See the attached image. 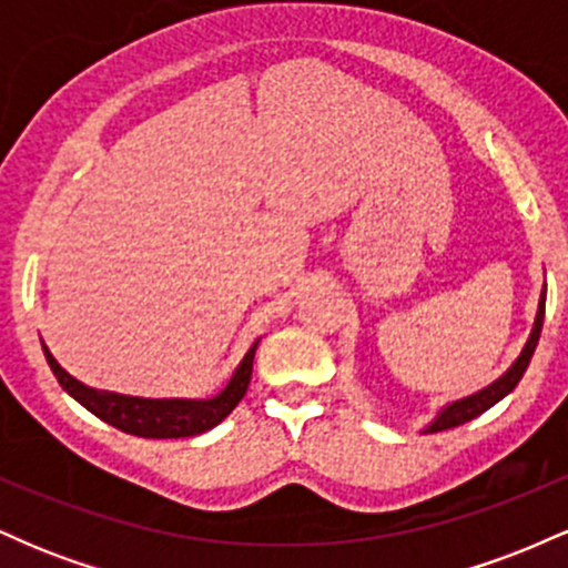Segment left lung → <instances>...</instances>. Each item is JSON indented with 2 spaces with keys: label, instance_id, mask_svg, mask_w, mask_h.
Masks as SVG:
<instances>
[{
  "label": "left lung",
  "instance_id": "left-lung-1",
  "mask_svg": "<svg viewBox=\"0 0 568 568\" xmlns=\"http://www.w3.org/2000/svg\"><path fill=\"white\" fill-rule=\"evenodd\" d=\"M542 321H545V293H542V298H539V312H537V321H534L529 342H526L524 352H520V357L513 363L510 371H507L505 376H499L494 384H488L486 389H480V393H475L470 397H465V400H456L448 408H443L438 414V419L427 427V433H440V429H452V427L465 425V422H470V419H475V416H480L484 410L491 408L494 403H499L507 393H513L515 384L520 382V376H524L526 368H529L534 349H537L539 334H542Z\"/></svg>",
  "mask_w": 568,
  "mask_h": 568
}]
</instances>
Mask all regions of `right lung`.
I'll use <instances>...</instances> for the list:
<instances>
[{
	"label": "right lung",
	"mask_w": 568,
	"mask_h": 568,
	"mask_svg": "<svg viewBox=\"0 0 568 568\" xmlns=\"http://www.w3.org/2000/svg\"><path fill=\"white\" fill-rule=\"evenodd\" d=\"M256 344L245 352L243 363L234 371L230 384L216 397H211V400H179V397L154 400V397H130L84 387L82 382H77L74 376H69L67 371L58 366V361L50 355V349L44 344L42 349L58 384L77 403H82L90 414L106 422V425L122 429L128 435H139V438H192V435L207 433L219 422H224L232 414V408L243 400L247 384H251Z\"/></svg>",
	"instance_id": "obj_1"
}]
</instances>
